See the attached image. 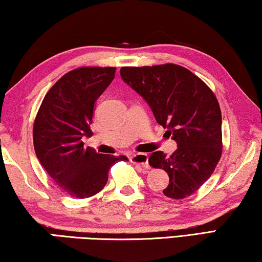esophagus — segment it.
<instances>
[{"label":"esophagus","instance_id":"obj_1","mask_svg":"<svg viewBox=\"0 0 262 262\" xmlns=\"http://www.w3.org/2000/svg\"><path fill=\"white\" fill-rule=\"evenodd\" d=\"M130 162L133 164H136V165H141L143 168H148L149 164H148V155L147 154H135L130 157Z\"/></svg>","mask_w":262,"mask_h":262}]
</instances>
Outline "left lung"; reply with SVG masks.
<instances>
[{
	"instance_id": "obj_1",
	"label": "left lung",
	"mask_w": 262,
	"mask_h": 262,
	"mask_svg": "<svg viewBox=\"0 0 262 262\" xmlns=\"http://www.w3.org/2000/svg\"><path fill=\"white\" fill-rule=\"evenodd\" d=\"M123 82L152 110L178 149L166 157L156 151L149 157L155 168L167 172V198L180 200L201 187L222 156V114L214 92L201 78L181 66L122 67Z\"/></svg>"
}]
</instances>
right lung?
Masks as SVG:
<instances>
[{"instance_id":"add662e5","label":"right lung","mask_w":262,"mask_h":262,"mask_svg":"<svg viewBox=\"0 0 262 262\" xmlns=\"http://www.w3.org/2000/svg\"><path fill=\"white\" fill-rule=\"evenodd\" d=\"M114 67H81L63 75L43 98L33 125L34 151L42 167L70 196L99 193L108 171L126 156L97 154L83 147L92 136L95 103L115 75Z\"/></svg>"}]
</instances>
